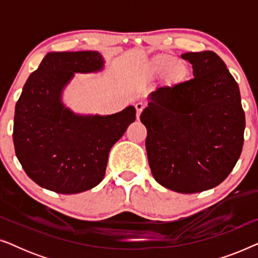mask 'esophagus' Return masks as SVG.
I'll return each instance as SVG.
<instances>
[{"label": "esophagus", "mask_w": 258, "mask_h": 258, "mask_svg": "<svg viewBox=\"0 0 258 258\" xmlns=\"http://www.w3.org/2000/svg\"><path fill=\"white\" fill-rule=\"evenodd\" d=\"M135 108H136L137 118H139V117H140V115H141V112H142V110H143L144 105H143V103H136V104H135Z\"/></svg>", "instance_id": "esophagus-1"}]
</instances>
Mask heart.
<instances>
[{"mask_svg": "<svg viewBox=\"0 0 258 258\" xmlns=\"http://www.w3.org/2000/svg\"><path fill=\"white\" fill-rule=\"evenodd\" d=\"M149 70L151 75H161L168 70L171 79L182 80L184 79L188 68L183 61H176L175 57L170 55H158L150 62Z\"/></svg>", "mask_w": 258, "mask_h": 258, "instance_id": "obj_1", "label": "heart"}]
</instances>
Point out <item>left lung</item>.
<instances>
[{
  "mask_svg": "<svg viewBox=\"0 0 258 258\" xmlns=\"http://www.w3.org/2000/svg\"><path fill=\"white\" fill-rule=\"evenodd\" d=\"M194 79L160 87L141 114L151 174L164 188L194 194L215 188L234 169L244 142L238 84L214 51L185 52Z\"/></svg>",
  "mask_w": 258,
  "mask_h": 258,
  "instance_id": "left-lung-1",
  "label": "left lung"
}]
</instances>
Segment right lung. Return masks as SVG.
Returning <instances> with one entry per match:
<instances>
[{
  "mask_svg": "<svg viewBox=\"0 0 258 258\" xmlns=\"http://www.w3.org/2000/svg\"><path fill=\"white\" fill-rule=\"evenodd\" d=\"M103 67L97 51L48 52L24 84L15 107L14 146L26 174L42 188L79 194L96 186L111 147L135 121L133 105L112 115H80L62 102L75 74Z\"/></svg>",
  "mask_w": 258,
  "mask_h": 258,
  "instance_id": "right-lung-1",
  "label": "right lung"
}]
</instances>
